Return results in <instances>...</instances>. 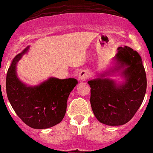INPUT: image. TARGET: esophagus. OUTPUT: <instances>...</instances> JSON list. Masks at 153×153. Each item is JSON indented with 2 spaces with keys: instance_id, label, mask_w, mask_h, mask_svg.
Returning a JSON list of instances; mask_svg holds the SVG:
<instances>
[{
  "instance_id": "esophagus-1",
  "label": "esophagus",
  "mask_w": 153,
  "mask_h": 153,
  "mask_svg": "<svg viewBox=\"0 0 153 153\" xmlns=\"http://www.w3.org/2000/svg\"><path fill=\"white\" fill-rule=\"evenodd\" d=\"M89 76V73L86 70H82L81 72H79V75H78V80L79 81H84L88 78Z\"/></svg>"
}]
</instances>
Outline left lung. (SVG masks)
<instances>
[{"instance_id":"8db88e82","label":"left lung","mask_w":153,"mask_h":153,"mask_svg":"<svg viewBox=\"0 0 153 153\" xmlns=\"http://www.w3.org/2000/svg\"><path fill=\"white\" fill-rule=\"evenodd\" d=\"M114 66L88 81L91 104L100 123L111 126L125 125L141 106L146 91V75L140 55L128 46L118 47ZM120 75L122 82L108 77Z\"/></svg>"}]
</instances>
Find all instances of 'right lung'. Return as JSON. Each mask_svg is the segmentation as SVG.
Listing matches in <instances>:
<instances>
[{
    "instance_id": "1",
    "label": "right lung",
    "mask_w": 153,
    "mask_h": 153,
    "mask_svg": "<svg viewBox=\"0 0 153 153\" xmlns=\"http://www.w3.org/2000/svg\"><path fill=\"white\" fill-rule=\"evenodd\" d=\"M28 49L29 46H27L17 55L7 70V98L17 115L26 125L32 128H49L63 119L67 99L77 80L49 77L36 86L23 83L17 75V63Z\"/></svg>"
}]
</instances>
